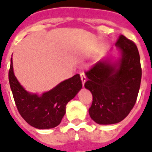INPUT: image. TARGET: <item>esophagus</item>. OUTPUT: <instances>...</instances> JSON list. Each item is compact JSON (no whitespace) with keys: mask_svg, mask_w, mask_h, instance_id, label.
<instances>
[{"mask_svg":"<svg viewBox=\"0 0 152 152\" xmlns=\"http://www.w3.org/2000/svg\"><path fill=\"white\" fill-rule=\"evenodd\" d=\"M81 81H82V85H85V81H86V77H85V75L84 73H81Z\"/></svg>","mask_w":152,"mask_h":152,"instance_id":"1","label":"esophagus"}]
</instances>
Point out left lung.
Listing matches in <instances>:
<instances>
[{
	"instance_id": "8db88e82",
	"label": "left lung",
	"mask_w": 152,
	"mask_h": 152,
	"mask_svg": "<svg viewBox=\"0 0 152 152\" xmlns=\"http://www.w3.org/2000/svg\"><path fill=\"white\" fill-rule=\"evenodd\" d=\"M115 45L120 53L118 62L107 58L85 72V88L92 94L88 113L95 122L103 125L117 124L127 116L141 85V61L135 43L120 35Z\"/></svg>"
}]
</instances>
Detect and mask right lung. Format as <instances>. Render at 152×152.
Returning a JSON list of instances; mask_svg holds the SVG:
<instances>
[{
    "mask_svg": "<svg viewBox=\"0 0 152 152\" xmlns=\"http://www.w3.org/2000/svg\"><path fill=\"white\" fill-rule=\"evenodd\" d=\"M8 78L20 115L29 125L37 129H50L58 126L66 113L67 102L82 88L80 75H75L41 96L30 93L20 85L15 76L12 58Z\"/></svg>",
    "mask_w": 152,
    "mask_h": 152,
    "instance_id": "add662e5",
    "label": "right lung"
}]
</instances>
